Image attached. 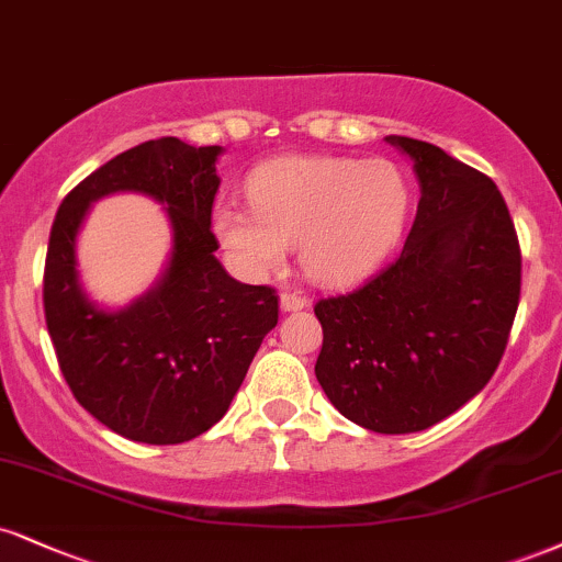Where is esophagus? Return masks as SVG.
<instances>
[{
  "label": "esophagus",
  "mask_w": 562,
  "mask_h": 562,
  "mask_svg": "<svg viewBox=\"0 0 562 562\" xmlns=\"http://www.w3.org/2000/svg\"><path fill=\"white\" fill-rule=\"evenodd\" d=\"M306 306H308L306 295L293 293V290H285V293L280 295V308L282 311H301V308H306Z\"/></svg>",
  "instance_id": "esophagus-1"
}]
</instances>
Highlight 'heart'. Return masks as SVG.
<instances>
[{"label":"heart","mask_w":562,"mask_h":562,"mask_svg":"<svg viewBox=\"0 0 562 562\" xmlns=\"http://www.w3.org/2000/svg\"><path fill=\"white\" fill-rule=\"evenodd\" d=\"M248 201L225 199L212 214L214 238L238 272L267 277L299 243L314 280L346 282L401 240L411 188L390 159L295 154L261 165L248 178Z\"/></svg>","instance_id":"b5f03b06"}]
</instances>
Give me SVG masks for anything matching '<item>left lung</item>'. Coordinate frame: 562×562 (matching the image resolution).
<instances>
[{
    "mask_svg": "<svg viewBox=\"0 0 562 562\" xmlns=\"http://www.w3.org/2000/svg\"><path fill=\"white\" fill-rule=\"evenodd\" d=\"M414 161L416 220L395 261L353 293L322 299L316 380L358 427H435L484 390L520 295L510 212L486 175L427 140L387 135Z\"/></svg>",
    "mask_w": 562,
    "mask_h": 562,
    "instance_id": "8db88e82",
    "label": "left lung"
}]
</instances>
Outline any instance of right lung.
Masks as SVG:
<instances>
[{"instance_id":"1","label":"right lung","mask_w":562,"mask_h":562,"mask_svg":"<svg viewBox=\"0 0 562 562\" xmlns=\"http://www.w3.org/2000/svg\"><path fill=\"white\" fill-rule=\"evenodd\" d=\"M222 151L146 140L78 182L54 216L44 314L59 369L88 414L133 442L178 445L212 429L277 324L274 290L233 280L214 256ZM125 190L166 206L173 248L140 300L104 310L79 282L77 233L99 198Z\"/></svg>"}]
</instances>
